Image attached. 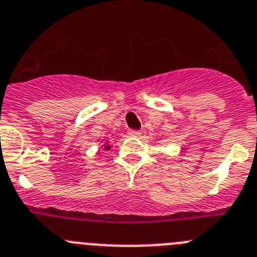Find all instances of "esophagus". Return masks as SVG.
I'll return each instance as SVG.
<instances>
[{"instance_id": "esophagus-1", "label": "esophagus", "mask_w": 257, "mask_h": 257, "mask_svg": "<svg viewBox=\"0 0 257 257\" xmlns=\"http://www.w3.org/2000/svg\"><path fill=\"white\" fill-rule=\"evenodd\" d=\"M128 135L133 136V138H140V136L143 135V133H141V131H138V130H130L128 131Z\"/></svg>"}]
</instances>
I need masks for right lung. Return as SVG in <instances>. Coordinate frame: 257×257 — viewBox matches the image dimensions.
I'll return each instance as SVG.
<instances>
[{"label": "right lung", "instance_id": "obj_1", "mask_svg": "<svg viewBox=\"0 0 257 257\" xmlns=\"http://www.w3.org/2000/svg\"><path fill=\"white\" fill-rule=\"evenodd\" d=\"M109 148H110L109 145H105V147H104V149H105V150H108V149H109Z\"/></svg>", "mask_w": 257, "mask_h": 257}]
</instances>
